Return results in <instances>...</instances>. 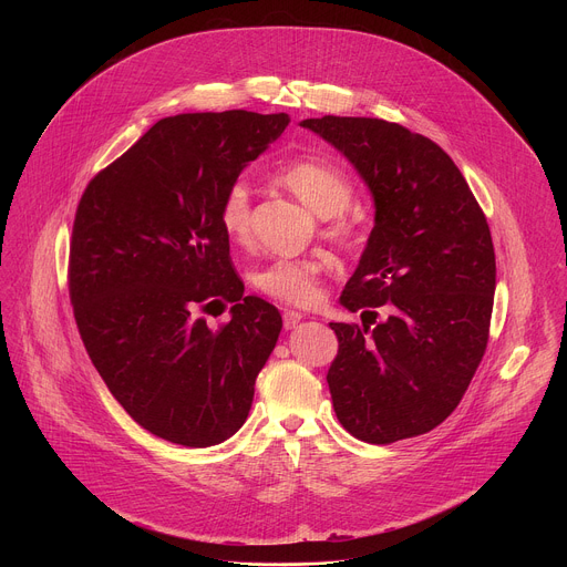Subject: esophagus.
<instances>
[{
	"label": "esophagus",
	"instance_id": "esophagus-1",
	"mask_svg": "<svg viewBox=\"0 0 567 567\" xmlns=\"http://www.w3.org/2000/svg\"><path fill=\"white\" fill-rule=\"evenodd\" d=\"M302 320V313L300 311H293V309H289V311H285L282 313V326H285V330H293V328H298V322Z\"/></svg>",
	"mask_w": 567,
	"mask_h": 567
}]
</instances>
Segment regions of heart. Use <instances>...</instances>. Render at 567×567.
I'll return each instance as SVG.
<instances>
[{"label":"heart","instance_id":"1","mask_svg":"<svg viewBox=\"0 0 567 567\" xmlns=\"http://www.w3.org/2000/svg\"><path fill=\"white\" fill-rule=\"evenodd\" d=\"M276 182L307 204L318 217H326L322 235L343 247H352L359 237V221L346 215L352 204V182L334 164L320 158H296L276 173ZM219 226L233 239L245 245L251 235V195L245 184H233L219 206ZM328 265L316 258L274 260L254 274L260 293L307 307L320 298L322 276Z\"/></svg>","mask_w":567,"mask_h":567}]
</instances>
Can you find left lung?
<instances>
[{
  "label": "left lung",
  "mask_w": 567,
  "mask_h": 567,
  "mask_svg": "<svg viewBox=\"0 0 567 567\" xmlns=\"http://www.w3.org/2000/svg\"><path fill=\"white\" fill-rule=\"evenodd\" d=\"M300 125L343 152L374 199V228L341 293L363 328L330 322L334 413L368 444L429 433L457 409L487 350L496 291L487 217L453 158L422 134L363 116Z\"/></svg>",
  "instance_id": "8db88e82"
}]
</instances>
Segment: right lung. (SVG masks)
Listing matches in <instances>:
<instances>
[{"instance_id":"1","label":"right lung","mask_w":567,"mask_h":567,"mask_svg":"<svg viewBox=\"0 0 567 567\" xmlns=\"http://www.w3.org/2000/svg\"><path fill=\"white\" fill-rule=\"evenodd\" d=\"M289 125L245 110L154 123L80 197L69 296L92 363L152 435L204 449L247 422L280 311L245 296L219 206L239 173ZM230 301L217 331L200 311Z\"/></svg>"}]
</instances>
